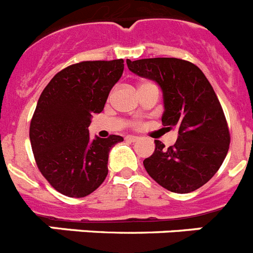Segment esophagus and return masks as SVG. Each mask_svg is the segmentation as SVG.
I'll use <instances>...</instances> for the list:
<instances>
[{
  "label": "esophagus",
  "instance_id": "obj_1",
  "mask_svg": "<svg viewBox=\"0 0 253 253\" xmlns=\"http://www.w3.org/2000/svg\"><path fill=\"white\" fill-rule=\"evenodd\" d=\"M126 140H128V141H132V142H136V141H139L140 137H137V136H127Z\"/></svg>",
  "mask_w": 253,
  "mask_h": 253
}]
</instances>
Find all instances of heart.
<instances>
[{
	"mask_svg": "<svg viewBox=\"0 0 253 253\" xmlns=\"http://www.w3.org/2000/svg\"><path fill=\"white\" fill-rule=\"evenodd\" d=\"M149 84H150V83H149ZM142 85H144V84H142ZM133 126L139 127L140 126V122H137V121H136V122H133Z\"/></svg>",
	"mask_w": 253,
	"mask_h": 253,
	"instance_id": "obj_1",
	"label": "heart"
}]
</instances>
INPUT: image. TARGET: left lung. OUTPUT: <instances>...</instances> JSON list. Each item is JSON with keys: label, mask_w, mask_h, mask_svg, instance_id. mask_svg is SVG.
I'll return each instance as SVG.
<instances>
[{"label": "left lung", "mask_w": 253, "mask_h": 253, "mask_svg": "<svg viewBox=\"0 0 253 253\" xmlns=\"http://www.w3.org/2000/svg\"><path fill=\"white\" fill-rule=\"evenodd\" d=\"M126 62L129 71L160 85L163 126L178 129L177 141L168 149L155 140L153 155L144 160L146 172L172 192L197 190L218 172L230 144L229 127L211 84L196 65L181 58Z\"/></svg>", "instance_id": "1"}]
</instances>
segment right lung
<instances>
[{"label":"right lung","mask_w":253,"mask_h":253,"mask_svg":"<svg viewBox=\"0 0 253 253\" xmlns=\"http://www.w3.org/2000/svg\"><path fill=\"white\" fill-rule=\"evenodd\" d=\"M124 60L83 61L53 76L30 121L37 167L48 183L69 197H85L108 174V154L124 137L91 139L90 118L104 108L124 72Z\"/></svg>","instance_id":"add662e5"}]
</instances>
